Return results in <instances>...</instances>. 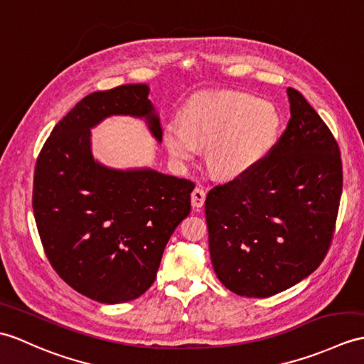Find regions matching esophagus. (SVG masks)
<instances>
[{
	"label": "esophagus",
	"mask_w": 364,
	"mask_h": 364,
	"mask_svg": "<svg viewBox=\"0 0 364 364\" xmlns=\"http://www.w3.org/2000/svg\"><path fill=\"white\" fill-rule=\"evenodd\" d=\"M191 200H192L193 208H201L203 205H205V200H206L205 189H201V188L193 189L191 193Z\"/></svg>",
	"instance_id": "obj_1"
}]
</instances>
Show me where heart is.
Returning a JSON list of instances; mask_svg holds the SVG:
<instances>
[{
  "instance_id": "b5f03b06",
  "label": "heart",
  "mask_w": 364,
  "mask_h": 364,
  "mask_svg": "<svg viewBox=\"0 0 364 364\" xmlns=\"http://www.w3.org/2000/svg\"><path fill=\"white\" fill-rule=\"evenodd\" d=\"M281 127L274 105L243 92H205L186 105L183 122L164 129L168 154L178 163L208 147V166L220 176H237L272 149Z\"/></svg>"
}]
</instances>
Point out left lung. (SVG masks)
Here are the masks:
<instances>
[{
    "mask_svg": "<svg viewBox=\"0 0 364 364\" xmlns=\"http://www.w3.org/2000/svg\"><path fill=\"white\" fill-rule=\"evenodd\" d=\"M282 136L247 172L209 191V251L235 294L268 298L311 274L335 232L343 191L338 142L298 90Z\"/></svg>",
    "mask_w": 364,
    "mask_h": 364,
    "instance_id": "obj_1",
    "label": "left lung"
}]
</instances>
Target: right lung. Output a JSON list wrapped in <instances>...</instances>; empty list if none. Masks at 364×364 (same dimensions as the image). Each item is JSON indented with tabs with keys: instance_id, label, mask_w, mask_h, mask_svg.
<instances>
[{
	"instance_id": "1",
	"label": "right lung",
	"mask_w": 364,
	"mask_h": 364,
	"mask_svg": "<svg viewBox=\"0 0 364 364\" xmlns=\"http://www.w3.org/2000/svg\"><path fill=\"white\" fill-rule=\"evenodd\" d=\"M149 87L91 92L50 132L33 172L32 209L55 273L102 304L139 298L155 282L163 251L191 213V180L150 168L114 171L91 155L90 129L112 114L146 117L163 130Z\"/></svg>"
}]
</instances>
